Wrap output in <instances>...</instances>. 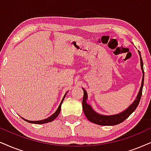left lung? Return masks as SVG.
<instances>
[{"label":"left lung","instance_id":"1","mask_svg":"<svg viewBox=\"0 0 151 151\" xmlns=\"http://www.w3.org/2000/svg\"><path fill=\"white\" fill-rule=\"evenodd\" d=\"M139 55H140V60H141V67H142V70L143 72V79L142 83L141 86L140 91L137 95V99L134 100V102L126 110L124 111L121 114H116V115L112 116H104L100 115L95 111L94 110L91 108V106L88 104L86 103L87 100V93L86 91L84 89L83 91V101H82V106H83V110L84 112V114L86 116V118L89 120L90 121L92 122L93 123L97 124V125H116L118 124L122 123L127 119L129 116L131 115L133 112L134 111L137 106L139 105V103L140 102L141 97L142 95V90L143 86H144V64H143V60L141 56L140 52L139 51Z\"/></svg>","mask_w":151,"mask_h":151}]
</instances>
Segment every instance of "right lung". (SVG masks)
Instances as JSON below:
<instances>
[{"label":"right lung","instance_id":"obj_1","mask_svg":"<svg viewBox=\"0 0 151 151\" xmlns=\"http://www.w3.org/2000/svg\"><path fill=\"white\" fill-rule=\"evenodd\" d=\"M65 95H64L63 97V100L61 101V102H60V105H59L58 109L56 110V111L55 112L54 114H53V115H51V116H49L48 118H46L45 120H42V121H28V120H26L24 119V118H23V119L24 120V121L28 122V123H35V124H44V123H49V122H51L53 121V120L56 118L57 116L59 115V113H60V109H61V104L63 103V101L64 98H65Z\"/></svg>","mask_w":151,"mask_h":151}]
</instances>
